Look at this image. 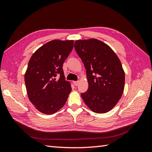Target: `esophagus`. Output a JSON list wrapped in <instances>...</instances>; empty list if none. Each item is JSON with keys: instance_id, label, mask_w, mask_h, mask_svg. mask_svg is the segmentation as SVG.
Masks as SVG:
<instances>
[{"instance_id": "34e87169", "label": "esophagus", "mask_w": 152, "mask_h": 152, "mask_svg": "<svg viewBox=\"0 0 152 152\" xmlns=\"http://www.w3.org/2000/svg\"><path fill=\"white\" fill-rule=\"evenodd\" d=\"M79 81H74V82H73V84H74V85H75V86L79 85Z\"/></svg>"}]
</instances>
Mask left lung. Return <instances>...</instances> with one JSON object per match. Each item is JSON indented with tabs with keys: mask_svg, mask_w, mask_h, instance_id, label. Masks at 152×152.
<instances>
[{
	"mask_svg": "<svg viewBox=\"0 0 152 152\" xmlns=\"http://www.w3.org/2000/svg\"><path fill=\"white\" fill-rule=\"evenodd\" d=\"M74 48L86 69L88 89L81 93L92 111L107 113L122 97L125 73L120 59L109 45L96 39L78 40Z\"/></svg>",
	"mask_w": 152,
	"mask_h": 152,
	"instance_id": "1",
	"label": "left lung"
}]
</instances>
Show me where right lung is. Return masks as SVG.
<instances>
[{"label": "right lung", "instance_id": "right-lung-1", "mask_svg": "<svg viewBox=\"0 0 152 152\" xmlns=\"http://www.w3.org/2000/svg\"><path fill=\"white\" fill-rule=\"evenodd\" d=\"M73 40H53L32 55L25 74L27 94L39 111L53 114L60 110L72 91L65 80L64 61L73 48Z\"/></svg>", "mask_w": 152, "mask_h": 152}]
</instances>
